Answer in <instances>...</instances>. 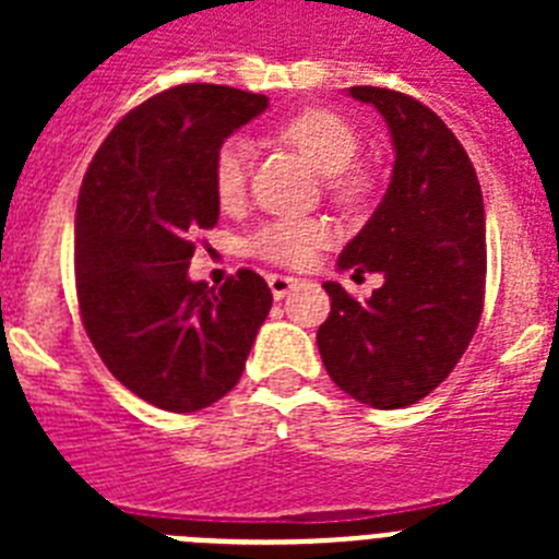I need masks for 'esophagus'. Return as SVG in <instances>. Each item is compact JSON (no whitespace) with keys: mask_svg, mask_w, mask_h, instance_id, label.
Here are the masks:
<instances>
[{"mask_svg":"<svg viewBox=\"0 0 559 559\" xmlns=\"http://www.w3.org/2000/svg\"><path fill=\"white\" fill-rule=\"evenodd\" d=\"M296 285H299V280H296V276L269 274V288H271V294H274L276 302H280V299H285V296H288Z\"/></svg>","mask_w":559,"mask_h":559,"instance_id":"esophagus-1","label":"esophagus"}]
</instances>
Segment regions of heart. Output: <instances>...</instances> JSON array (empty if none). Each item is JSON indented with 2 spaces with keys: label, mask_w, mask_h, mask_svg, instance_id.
I'll use <instances>...</instances> for the list:
<instances>
[{
  "label": "heart",
  "mask_w": 559,
  "mask_h": 559,
  "mask_svg": "<svg viewBox=\"0 0 559 559\" xmlns=\"http://www.w3.org/2000/svg\"><path fill=\"white\" fill-rule=\"evenodd\" d=\"M283 136L302 151L324 176H330V190L338 201H360L369 190L367 173L355 165L360 151L358 131L344 117L328 108H305L283 126ZM251 165V142L231 136L221 145L212 162V187L224 206L237 204L246 195ZM330 226L313 218L271 221L251 237V251L276 265H308L316 251L330 243Z\"/></svg>",
  "instance_id": "heart-1"
}]
</instances>
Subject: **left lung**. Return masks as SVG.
Returning a JSON list of instances; mask_svg holds the SVG:
<instances>
[{
  "mask_svg": "<svg viewBox=\"0 0 559 559\" xmlns=\"http://www.w3.org/2000/svg\"><path fill=\"white\" fill-rule=\"evenodd\" d=\"M378 108L394 145L389 190L367 226L344 246L338 271L383 274L367 302L338 283L316 333L324 369L341 392L372 408H406L453 372L484 308V199L451 128L403 92L353 86Z\"/></svg>",
  "mask_w": 559,
  "mask_h": 559,
  "instance_id": "8db88e82",
  "label": "left lung"
}]
</instances>
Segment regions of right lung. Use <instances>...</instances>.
I'll return each instance as SVG.
<instances>
[{"instance_id":"add662e5","label":"right lung","mask_w":559,"mask_h":559,"mask_svg":"<svg viewBox=\"0 0 559 559\" xmlns=\"http://www.w3.org/2000/svg\"><path fill=\"white\" fill-rule=\"evenodd\" d=\"M269 106L215 83H181L128 111L83 176L75 215L78 305L108 372L136 397L187 414L235 389L271 310L260 274L218 290L187 276L218 224L212 162Z\"/></svg>"}]
</instances>
